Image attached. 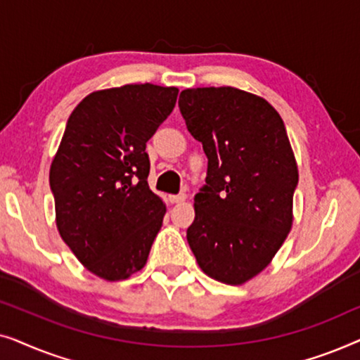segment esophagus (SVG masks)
<instances>
[{
    "instance_id": "obj_1",
    "label": "esophagus",
    "mask_w": 360,
    "mask_h": 360,
    "mask_svg": "<svg viewBox=\"0 0 360 360\" xmlns=\"http://www.w3.org/2000/svg\"><path fill=\"white\" fill-rule=\"evenodd\" d=\"M185 198H186L185 193L170 195V196H169V201H170V203H180V201H185Z\"/></svg>"
}]
</instances>
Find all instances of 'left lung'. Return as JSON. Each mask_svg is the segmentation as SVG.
<instances>
[{"label": "left lung", "mask_w": 360, "mask_h": 360, "mask_svg": "<svg viewBox=\"0 0 360 360\" xmlns=\"http://www.w3.org/2000/svg\"><path fill=\"white\" fill-rule=\"evenodd\" d=\"M179 108L208 157L186 240L205 274L240 285L267 267L292 229L298 169L287 129L264 98L233 86L188 88Z\"/></svg>", "instance_id": "obj_1"}]
</instances>
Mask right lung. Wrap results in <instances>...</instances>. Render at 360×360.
<instances>
[{
	"label": "right lung",
	"instance_id": "obj_1",
	"mask_svg": "<svg viewBox=\"0 0 360 360\" xmlns=\"http://www.w3.org/2000/svg\"><path fill=\"white\" fill-rule=\"evenodd\" d=\"M179 88L152 83L95 91L68 117L51 165L57 228L98 277L141 270L165 205L149 188L146 142L175 108Z\"/></svg>",
	"mask_w": 360,
	"mask_h": 360
}]
</instances>
